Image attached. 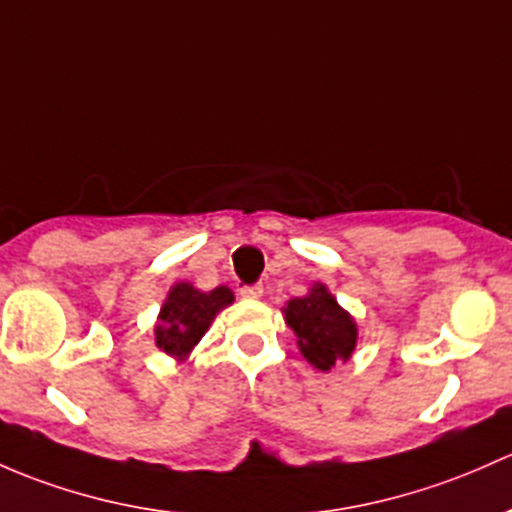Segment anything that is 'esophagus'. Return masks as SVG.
<instances>
[{
	"mask_svg": "<svg viewBox=\"0 0 512 512\" xmlns=\"http://www.w3.org/2000/svg\"><path fill=\"white\" fill-rule=\"evenodd\" d=\"M262 294H265L262 284H252V287H242L240 289V297L242 299H260Z\"/></svg>",
	"mask_w": 512,
	"mask_h": 512,
	"instance_id": "esophagus-1",
	"label": "esophagus"
}]
</instances>
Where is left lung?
<instances>
[{
  "label": "left lung",
  "mask_w": 512,
  "mask_h": 512,
  "mask_svg": "<svg viewBox=\"0 0 512 512\" xmlns=\"http://www.w3.org/2000/svg\"><path fill=\"white\" fill-rule=\"evenodd\" d=\"M284 324L297 336L306 363L328 373L338 360H351L358 346V324L324 282H314L304 297H294L282 309Z\"/></svg>",
  "instance_id": "left-lung-1"
}]
</instances>
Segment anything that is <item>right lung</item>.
I'll return each mask as SVG.
<instances>
[{"instance_id":"1","label":"right lung","mask_w":512,"mask_h":512,"mask_svg":"<svg viewBox=\"0 0 512 512\" xmlns=\"http://www.w3.org/2000/svg\"><path fill=\"white\" fill-rule=\"evenodd\" d=\"M233 301V289L225 287V284L211 289V292H201L191 282H176L159 309L154 343L161 353L171 355L181 363L206 336L215 316Z\"/></svg>"}]
</instances>
